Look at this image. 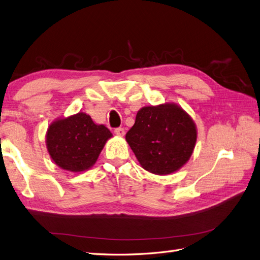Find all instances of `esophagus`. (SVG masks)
<instances>
[{"mask_svg":"<svg viewBox=\"0 0 260 260\" xmlns=\"http://www.w3.org/2000/svg\"><path fill=\"white\" fill-rule=\"evenodd\" d=\"M115 135L119 136V137H123L125 135V131L123 128H116L115 129Z\"/></svg>","mask_w":260,"mask_h":260,"instance_id":"esophagus-1","label":"esophagus"}]
</instances>
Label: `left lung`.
Listing matches in <instances>:
<instances>
[{
	"label": "left lung",
	"instance_id": "1",
	"mask_svg": "<svg viewBox=\"0 0 260 260\" xmlns=\"http://www.w3.org/2000/svg\"><path fill=\"white\" fill-rule=\"evenodd\" d=\"M125 140L145 171L167 175L190 158L197 129L184 109L167 103L140 109Z\"/></svg>",
	"mask_w": 260,
	"mask_h": 260
}]
</instances>
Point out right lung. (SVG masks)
<instances>
[{
    "label": "right lung",
    "mask_w": 260,
    "mask_h": 260,
    "mask_svg": "<svg viewBox=\"0 0 260 260\" xmlns=\"http://www.w3.org/2000/svg\"><path fill=\"white\" fill-rule=\"evenodd\" d=\"M111 132L96 124L90 116L79 113L49 125L47 149L53 162L66 171H87L98 158Z\"/></svg>",
    "instance_id": "obj_1"
}]
</instances>
